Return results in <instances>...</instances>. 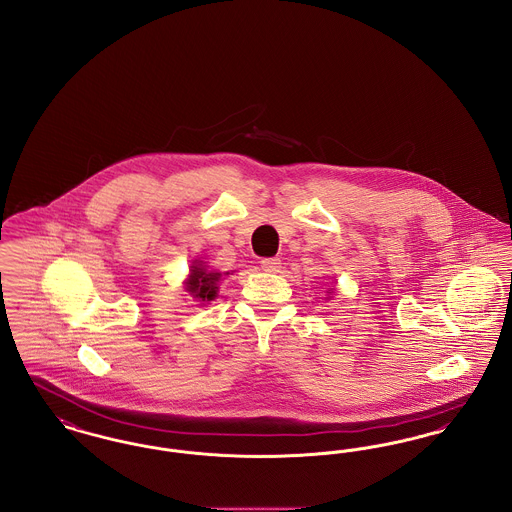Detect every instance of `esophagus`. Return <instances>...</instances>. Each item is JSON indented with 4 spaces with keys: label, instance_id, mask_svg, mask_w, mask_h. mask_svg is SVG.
Listing matches in <instances>:
<instances>
[{
    "label": "esophagus",
    "instance_id": "esophagus-1",
    "mask_svg": "<svg viewBox=\"0 0 512 512\" xmlns=\"http://www.w3.org/2000/svg\"><path fill=\"white\" fill-rule=\"evenodd\" d=\"M261 267H263V270H267V272H280L282 263H280V259L270 257V259H263V261H261Z\"/></svg>",
    "mask_w": 512,
    "mask_h": 512
}]
</instances>
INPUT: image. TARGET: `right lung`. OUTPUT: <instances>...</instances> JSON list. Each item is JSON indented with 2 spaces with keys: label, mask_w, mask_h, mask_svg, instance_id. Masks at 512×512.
Here are the masks:
<instances>
[{
  "label": "right lung",
  "mask_w": 512,
  "mask_h": 512,
  "mask_svg": "<svg viewBox=\"0 0 512 512\" xmlns=\"http://www.w3.org/2000/svg\"><path fill=\"white\" fill-rule=\"evenodd\" d=\"M219 280L220 272H209L207 268L201 267V265H194L190 280L186 284V290L201 301H211L217 295V282Z\"/></svg>",
  "instance_id": "right-lung-1"
}]
</instances>
